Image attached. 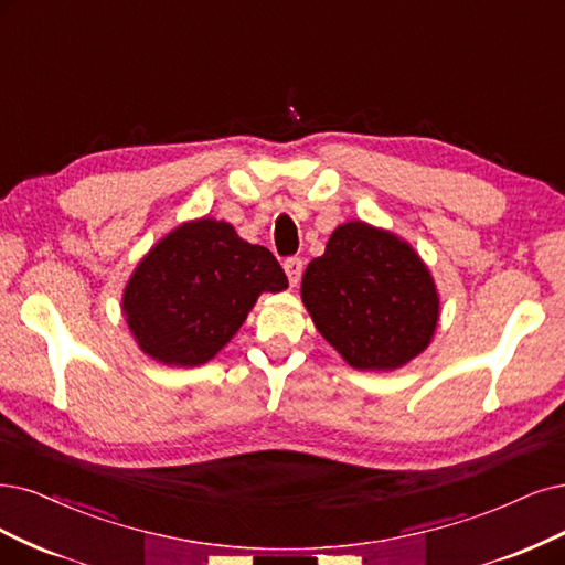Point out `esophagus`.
Instances as JSON below:
<instances>
[{
  "label": "esophagus",
  "mask_w": 565,
  "mask_h": 565,
  "mask_svg": "<svg viewBox=\"0 0 565 565\" xmlns=\"http://www.w3.org/2000/svg\"><path fill=\"white\" fill-rule=\"evenodd\" d=\"M302 260L300 258H286L284 260V269H286V275H288V281H290V286H296L298 281H300V277H302Z\"/></svg>",
  "instance_id": "obj_1"
}]
</instances>
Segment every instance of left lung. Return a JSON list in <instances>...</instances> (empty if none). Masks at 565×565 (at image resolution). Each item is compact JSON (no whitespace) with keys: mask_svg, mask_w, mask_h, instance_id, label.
<instances>
[{"mask_svg":"<svg viewBox=\"0 0 565 565\" xmlns=\"http://www.w3.org/2000/svg\"><path fill=\"white\" fill-rule=\"evenodd\" d=\"M317 330L356 370H395L430 344L440 298L426 263L388 230L349 221L302 277Z\"/></svg>","mask_w":565,"mask_h":565,"instance_id":"obj_1","label":"left lung"}]
</instances>
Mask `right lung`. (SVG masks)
<instances>
[{
	"label": "right lung",
	"instance_id": "right-lung-1",
	"mask_svg": "<svg viewBox=\"0 0 565 565\" xmlns=\"http://www.w3.org/2000/svg\"><path fill=\"white\" fill-rule=\"evenodd\" d=\"M284 288V269L265 246L244 242L225 221L198 218L139 260L122 290V315L146 356L195 367L233 340L260 294Z\"/></svg>",
	"mask_w": 565,
	"mask_h": 565
}]
</instances>
